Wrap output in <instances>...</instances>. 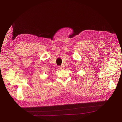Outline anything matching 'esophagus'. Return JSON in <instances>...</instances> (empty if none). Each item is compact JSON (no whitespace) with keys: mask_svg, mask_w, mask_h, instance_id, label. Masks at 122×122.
Instances as JSON below:
<instances>
[{"mask_svg":"<svg viewBox=\"0 0 122 122\" xmlns=\"http://www.w3.org/2000/svg\"><path fill=\"white\" fill-rule=\"evenodd\" d=\"M58 69H64V68L63 67H58Z\"/></svg>","mask_w":122,"mask_h":122,"instance_id":"obj_1","label":"esophagus"}]
</instances>
